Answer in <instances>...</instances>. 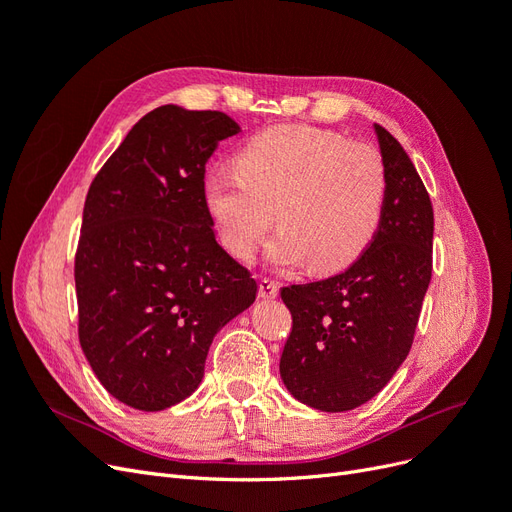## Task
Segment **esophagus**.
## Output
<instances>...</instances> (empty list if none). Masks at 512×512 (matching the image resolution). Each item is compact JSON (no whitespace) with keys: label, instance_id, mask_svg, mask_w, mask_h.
Segmentation results:
<instances>
[{"label":"esophagus","instance_id":"1","mask_svg":"<svg viewBox=\"0 0 512 512\" xmlns=\"http://www.w3.org/2000/svg\"><path fill=\"white\" fill-rule=\"evenodd\" d=\"M258 294H260L262 299H275L277 294H280V286H277V282L269 280V277H260Z\"/></svg>","mask_w":512,"mask_h":512}]
</instances>
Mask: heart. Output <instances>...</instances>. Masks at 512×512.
<instances>
[{"label":"heart","instance_id":"heart-1","mask_svg":"<svg viewBox=\"0 0 512 512\" xmlns=\"http://www.w3.org/2000/svg\"><path fill=\"white\" fill-rule=\"evenodd\" d=\"M237 173H215L205 183L211 218L226 250L250 260L275 222L269 247L275 265L314 273L348 267L376 237L386 166L380 151L346 136L307 126L258 132L235 158Z\"/></svg>","mask_w":512,"mask_h":512}]
</instances>
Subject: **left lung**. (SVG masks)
<instances>
[{
    "instance_id": "8db88e82",
    "label": "left lung",
    "mask_w": 512,
    "mask_h": 512,
    "mask_svg": "<svg viewBox=\"0 0 512 512\" xmlns=\"http://www.w3.org/2000/svg\"><path fill=\"white\" fill-rule=\"evenodd\" d=\"M386 196L376 237L327 280L282 288L292 331L282 352L286 389L322 412L378 395L414 342L433 269V207L397 138L376 123Z\"/></svg>"
}]
</instances>
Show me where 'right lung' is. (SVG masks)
I'll list each match as a JSON object with an SVG mask.
<instances>
[{
	"label": "right lung",
	"instance_id": "right-lung-1",
	"mask_svg": "<svg viewBox=\"0 0 512 512\" xmlns=\"http://www.w3.org/2000/svg\"><path fill=\"white\" fill-rule=\"evenodd\" d=\"M237 132L220 111L160 106L89 185L74 256L79 342L104 389L136 410L190 397L215 333L256 299L205 200L207 160Z\"/></svg>",
	"mask_w": 512,
	"mask_h": 512
}]
</instances>
